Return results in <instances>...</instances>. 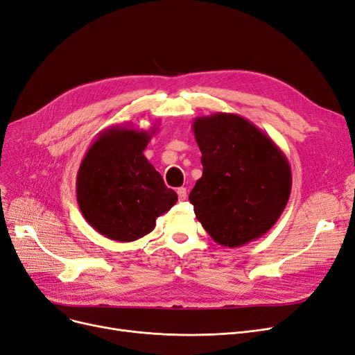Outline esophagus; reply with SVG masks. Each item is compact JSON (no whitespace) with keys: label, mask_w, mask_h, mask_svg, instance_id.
<instances>
[{"label":"esophagus","mask_w":355,"mask_h":355,"mask_svg":"<svg viewBox=\"0 0 355 355\" xmlns=\"http://www.w3.org/2000/svg\"><path fill=\"white\" fill-rule=\"evenodd\" d=\"M178 196H179V201H185L188 196L187 188H178Z\"/></svg>","instance_id":"esophagus-1"}]
</instances>
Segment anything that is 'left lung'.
<instances>
[{
  "label": "left lung",
  "mask_w": 355,
  "mask_h": 355,
  "mask_svg": "<svg viewBox=\"0 0 355 355\" xmlns=\"http://www.w3.org/2000/svg\"><path fill=\"white\" fill-rule=\"evenodd\" d=\"M202 178L189 193L195 216L216 243L240 248L263 236L291 192L286 154L257 125L236 113L192 123Z\"/></svg>",
  "instance_id": "1"
}]
</instances>
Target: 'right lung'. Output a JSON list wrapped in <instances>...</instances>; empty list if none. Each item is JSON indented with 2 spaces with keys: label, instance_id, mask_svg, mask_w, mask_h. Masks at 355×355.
<instances>
[{
  "label": "right lung",
  "instance_id": "add662e5",
  "mask_svg": "<svg viewBox=\"0 0 355 355\" xmlns=\"http://www.w3.org/2000/svg\"><path fill=\"white\" fill-rule=\"evenodd\" d=\"M155 128L110 126L92 144L77 173V202L93 229L116 242H134L154 230L155 218L178 195L146 159Z\"/></svg>",
  "mask_w": 355,
  "mask_h": 355
}]
</instances>
